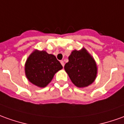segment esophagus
<instances>
[{"instance_id":"esophagus-1","label":"esophagus","mask_w":124,"mask_h":124,"mask_svg":"<svg viewBox=\"0 0 124 124\" xmlns=\"http://www.w3.org/2000/svg\"><path fill=\"white\" fill-rule=\"evenodd\" d=\"M60 62H61V65H62V66H63V67H64V65H65V63H64L63 61H61Z\"/></svg>"}]
</instances>
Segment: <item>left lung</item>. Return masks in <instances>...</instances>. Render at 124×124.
Returning a JSON list of instances; mask_svg holds the SVG:
<instances>
[{
  "label": "left lung",
  "mask_w": 124,
  "mask_h": 124,
  "mask_svg": "<svg viewBox=\"0 0 124 124\" xmlns=\"http://www.w3.org/2000/svg\"><path fill=\"white\" fill-rule=\"evenodd\" d=\"M64 69L73 84L79 88L89 86L97 74L96 62L84 48L71 52Z\"/></svg>",
  "instance_id": "1"
}]
</instances>
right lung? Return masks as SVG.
Returning <instances> with one entry per match:
<instances>
[{"label":"right lung","instance_id":"right-lung-1","mask_svg":"<svg viewBox=\"0 0 124 124\" xmlns=\"http://www.w3.org/2000/svg\"><path fill=\"white\" fill-rule=\"evenodd\" d=\"M63 68L56 57L44 51L35 50L25 64V73L28 80L40 88L46 86L54 74Z\"/></svg>","mask_w":124,"mask_h":124}]
</instances>
